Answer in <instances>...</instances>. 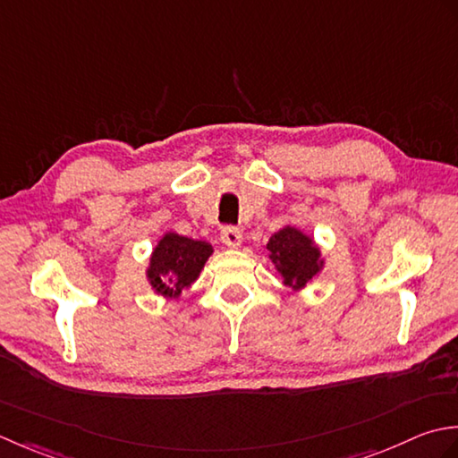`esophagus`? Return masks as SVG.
Returning <instances> with one entry per match:
<instances>
[{
	"instance_id": "obj_1",
	"label": "esophagus",
	"mask_w": 458,
	"mask_h": 458,
	"mask_svg": "<svg viewBox=\"0 0 458 458\" xmlns=\"http://www.w3.org/2000/svg\"><path fill=\"white\" fill-rule=\"evenodd\" d=\"M221 241L225 242L227 247L237 249V247L241 245V241H242V233H241V229H237V227L227 225V227L221 229Z\"/></svg>"
}]
</instances>
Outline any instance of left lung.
Here are the masks:
<instances>
[{
	"label": "left lung",
	"mask_w": 458,
	"mask_h": 458,
	"mask_svg": "<svg viewBox=\"0 0 458 458\" xmlns=\"http://www.w3.org/2000/svg\"><path fill=\"white\" fill-rule=\"evenodd\" d=\"M267 249L276 265L284 284L291 288H304L306 283L320 273V250L310 237L294 227H284L268 239Z\"/></svg>",
	"instance_id": "left-lung-1"
}]
</instances>
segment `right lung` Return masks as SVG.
<instances>
[{
    "instance_id": "add662e5",
    "label": "right lung",
    "mask_w": 458,
    "mask_h": 458,
    "mask_svg": "<svg viewBox=\"0 0 458 458\" xmlns=\"http://www.w3.org/2000/svg\"><path fill=\"white\" fill-rule=\"evenodd\" d=\"M211 253L213 249L209 242L167 233L157 242L150 259V268H148L150 284L156 288V293L177 298L185 286H190L199 276Z\"/></svg>"
}]
</instances>
